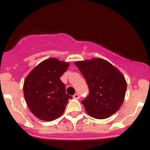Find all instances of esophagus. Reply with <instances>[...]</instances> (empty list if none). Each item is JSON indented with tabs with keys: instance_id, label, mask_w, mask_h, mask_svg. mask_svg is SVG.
<instances>
[{
	"instance_id": "obj_1",
	"label": "esophagus",
	"mask_w": 150,
	"mask_h": 150,
	"mask_svg": "<svg viewBox=\"0 0 150 150\" xmlns=\"http://www.w3.org/2000/svg\"><path fill=\"white\" fill-rule=\"evenodd\" d=\"M73 98H74V99H80V95H79V94L77 93V94H74V95H73Z\"/></svg>"
}]
</instances>
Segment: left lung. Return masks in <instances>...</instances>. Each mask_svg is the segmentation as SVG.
Wrapping results in <instances>:
<instances>
[{"label":"left lung","instance_id":"obj_1","mask_svg":"<svg viewBox=\"0 0 150 150\" xmlns=\"http://www.w3.org/2000/svg\"><path fill=\"white\" fill-rule=\"evenodd\" d=\"M75 64L85 77L89 95L82 101L90 116L104 119L119 109L126 92L125 77L116 67L102 58L76 61Z\"/></svg>","mask_w":150,"mask_h":150}]
</instances>
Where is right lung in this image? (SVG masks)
Masks as SVG:
<instances>
[{"instance_id": "add662e5", "label": "right lung", "mask_w": 150, "mask_h": 150, "mask_svg": "<svg viewBox=\"0 0 150 150\" xmlns=\"http://www.w3.org/2000/svg\"><path fill=\"white\" fill-rule=\"evenodd\" d=\"M67 62L48 58L37 65L25 78L23 92L27 106L39 119L51 121L63 114L71 96L65 93L60 77L69 67Z\"/></svg>"}]
</instances>
